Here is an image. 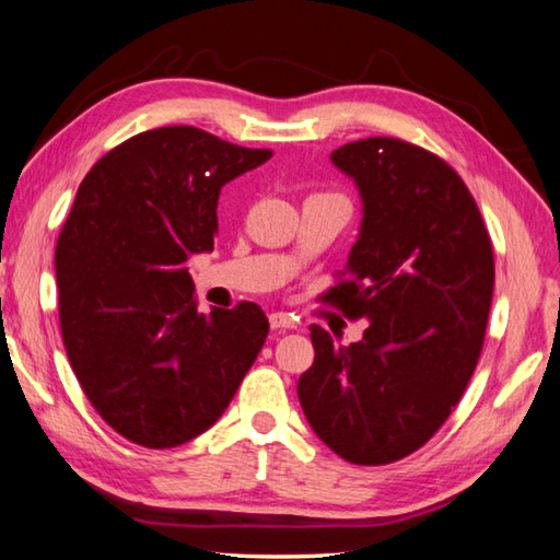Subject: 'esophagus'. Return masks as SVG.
Listing matches in <instances>:
<instances>
[{
  "label": "esophagus",
  "mask_w": 560,
  "mask_h": 560,
  "mask_svg": "<svg viewBox=\"0 0 560 560\" xmlns=\"http://www.w3.org/2000/svg\"><path fill=\"white\" fill-rule=\"evenodd\" d=\"M269 327L271 329H295V319L291 315H285V312H271Z\"/></svg>",
  "instance_id": "34e87169"
}]
</instances>
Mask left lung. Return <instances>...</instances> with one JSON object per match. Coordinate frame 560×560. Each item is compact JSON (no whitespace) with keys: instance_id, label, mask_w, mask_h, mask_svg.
I'll use <instances>...</instances> for the list:
<instances>
[{"instance_id":"1","label":"left lung","mask_w":560,"mask_h":560,"mask_svg":"<svg viewBox=\"0 0 560 560\" xmlns=\"http://www.w3.org/2000/svg\"><path fill=\"white\" fill-rule=\"evenodd\" d=\"M331 162L355 180L362 221L348 279L322 301L370 324L350 346L312 324L315 362L298 398L343 460L386 465L424 446L470 382L493 293L491 238L463 178L412 142L355 140Z\"/></svg>"}]
</instances>
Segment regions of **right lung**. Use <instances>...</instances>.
I'll return each instance as SVG.
<instances>
[{
	"label": "right lung",
	"instance_id": "add662e5",
	"mask_svg": "<svg viewBox=\"0 0 560 560\" xmlns=\"http://www.w3.org/2000/svg\"><path fill=\"white\" fill-rule=\"evenodd\" d=\"M269 158L164 126L78 186L55 253L61 336L88 400L133 444L174 448L210 429L265 346L255 303L198 312L186 262L214 248L221 188Z\"/></svg>",
	"mask_w": 560,
	"mask_h": 560
}]
</instances>
